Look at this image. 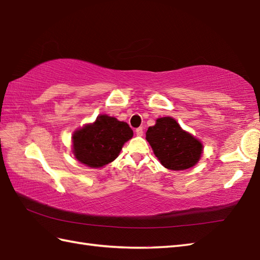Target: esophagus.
Returning <instances> with one entry per match:
<instances>
[{
	"instance_id": "obj_1",
	"label": "esophagus",
	"mask_w": 260,
	"mask_h": 260,
	"mask_svg": "<svg viewBox=\"0 0 260 260\" xmlns=\"http://www.w3.org/2000/svg\"><path fill=\"white\" fill-rule=\"evenodd\" d=\"M135 133L137 136H143V133H144V132H143V127H139V128H136Z\"/></svg>"
}]
</instances>
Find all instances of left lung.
<instances>
[{"mask_svg":"<svg viewBox=\"0 0 260 260\" xmlns=\"http://www.w3.org/2000/svg\"><path fill=\"white\" fill-rule=\"evenodd\" d=\"M146 141L163 167L173 171L194 167L203 153L201 141L169 116L157 118L155 125L148 127Z\"/></svg>","mask_w":260,"mask_h":260,"instance_id":"1","label":"left lung"}]
</instances>
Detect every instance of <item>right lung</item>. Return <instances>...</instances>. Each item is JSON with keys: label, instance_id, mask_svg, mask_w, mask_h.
Segmentation results:
<instances>
[{"label": "right lung", "instance_id": "add662e5", "mask_svg": "<svg viewBox=\"0 0 260 260\" xmlns=\"http://www.w3.org/2000/svg\"><path fill=\"white\" fill-rule=\"evenodd\" d=\"M133 137L128 124L103 114L73 134V153L77 161L92 169L103 168L119 155L124 144Z\"/></svg>", "mask_w": 260, "mask_h": 260}]
</instances>
